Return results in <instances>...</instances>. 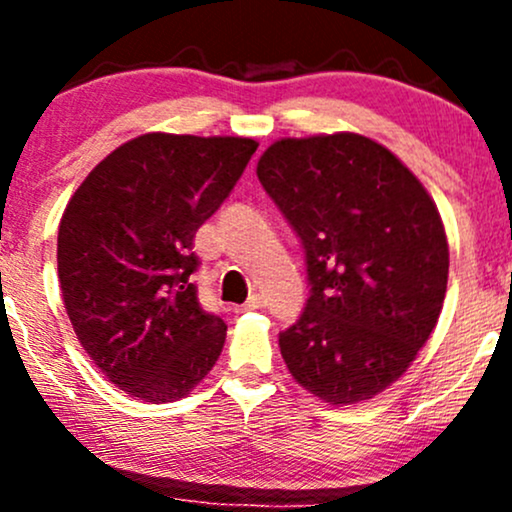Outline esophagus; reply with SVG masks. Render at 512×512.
<instances>
[{"label": "esophagus", "instance_id": "esophagus-1", "mask_svg": "<svg viewBox=\"0 0 512 512\" xmlns=\"http://www.w3.org/2000/svg\"><path fill=\"white\" fill-rule=\"evenodd\" d=\"M260 308H264V296H260V293H255V296H250L243 305H238L236 310L240 313V310H260Z\"/></svg>", "mask_w": 512, "mask_h": 512}]
</instances>
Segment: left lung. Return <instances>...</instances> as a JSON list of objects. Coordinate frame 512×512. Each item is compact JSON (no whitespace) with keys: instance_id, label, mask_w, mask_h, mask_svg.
<instances>
[{"instance_id":"8db88e82","label":"left lung","mask_w":512,"mask_h":512,"mask_svg":"<svg viewBox=\"0 0 512 512\" xmlns=\"http://www.w3.org/2000/svg\"><path fill=\"white\" fill-rule=\"evenodd\" d=\"M257 178L305 250L310 298L279 334L293 380L337 407L373 399L443 310L450 252L436 202L390 149L354 132L279 139Z\"/></svg>"}]
</instances>
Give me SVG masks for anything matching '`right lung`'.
Returning <instances> with one entry per match:
<instances>
[{
  "label": "right lung",
  "mask_w": 512,
  "mask_h": 512,
  "mask_svg": "<svg viewBox=\"0 0 512 512\" xmlns=\"http://www.w3.org/2000/svg\"><path fill=\"white\" fill-rule=\"evenodd\" d=\"M255 151L248 137L149 132L105 156L69 199L57 233L64 308L127 395L175 402L221 356L226 322L199 305L192 248Z\"/></svg>",
  "instance_id": "add662e5"
}]
</instances>
